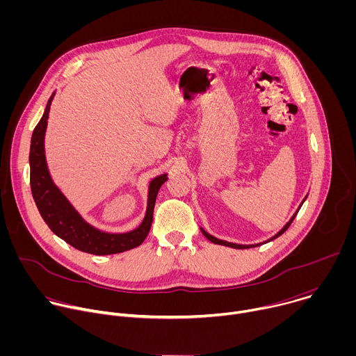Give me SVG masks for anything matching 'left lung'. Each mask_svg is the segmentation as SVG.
Masks as SVG:
<instances>
[{"mask_svg":"<svg viewBox=\"0 0 356 356\" xmlns=\"http://www.w3.org/2000/svg\"><path fill=\"white\" fill-rule=\"evenodd\" d=\"M306 198H307V197H306ZM306 198H304V200H306ZM304 200L301 201V204H300V207L302 206V202H304ZM300 207H298V210H300ZM298 210H297V211H296V214H294V216H293V217L290 218V221H289V222H287V224H286V225H284V227H283V228H282V229H280V231H279V232H277V234H276L275 236H272L270 239L265 241L264 243H266V242H270V241L276 239L277 236H280V235H282V234H283V232H284V231H286V229H287V228L290 227V224H291V222H293V220L296 218V216H297ZM201 232H202V235H204V236H206V238H207L209 241H211L213 243H217V245H224V246H229V248H235V249H246V248H255V246H259V245H262V243H255V245H239V243H232V242H227V241H222V239H218V238H216V236L210 235L209 232H206V231H204V229H202V228H201Z\"/></svg>","mask_w":356,"mask_h":356,"instance_id":"left-lung-1","label":"left lung"}]
</instances>
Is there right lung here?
Here are the masks:
<instances>
[{
	"label": "right lung",
	"instance_id": "add662e5",
	"mask_svg": "<svg viewBox=\"0 0 356 356\" xmlns=\"http://www.w3.org/2000/svg\"><path fill=\"white\" fill-rule=\"evenodd\" d=\"M54 95L55 92L49 98L44 113L33 129L29 152L31 190L43 221L69 245L81 252L92 253V255H113V253H121L139 246L149 234L152 220H154L156 195L161 186L168 180V175L165 173L150 180L146 214L138 228L124 234H110L99 231L86 222L54 183L47 170L44 156V132Z\"/></svg>",
	"mask_w": 356,
	"mask_h": 356
}]
</instances>
